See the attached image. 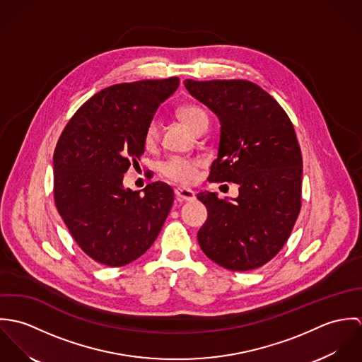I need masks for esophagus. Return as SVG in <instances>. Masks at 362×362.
I'll return each instance as SVG.
<instances>
[{
  "mask_svg": "<svg viewBox=\"0 0 362 362\" xmlns=\"http://www.w3.org/2000/svg\"><path fill=\"white\" fill-rule=\"evenodd\" d=\"M174 192H175L177 199L181 201V202H191V201H195V194H194V191H191V189H187V188H177Z\"/></svg>",
  "mask_w": 362,
  "mask_h": 362,
  "instance_id": "esophagus-1",
  "label": "esophagus"
}]
</instances>
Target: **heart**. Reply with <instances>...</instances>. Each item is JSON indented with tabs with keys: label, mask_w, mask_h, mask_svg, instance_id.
I'll list each match as a JSON object with an SVG mask.
<instances>
[{
	"label": "heart",
	"mask_w": 362,
	"mask_h": 362,
	"mask_svg": "<svg viewBox=\"0 0 362 362\" xmlns=\"http://www.w3.org/2000/svg\"><path fill=\"white\" fill-rule=\"evenodd\" d=\"M180 118L194 131L201 132L206 129L209 119L206 112L197 104H185L178 108ZM160 138V124L157 119H152L145 129V145L155 148ZM202 165V160L197 157H181L173 156L161 163L160 174L175 184L191 185L198 178V171Z\"/></svg>",
	"instance_id": "heart-1"
}]
</instances>
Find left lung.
Segmentation results:
<instances>
[{
  "mask_svg": "<svg viewBox=\"0 0 362 362\" xmlns=\"http://www.w3.org/2000/svg\"><path fill=\"white\" fill-rule=\"evenodd\" d=\"M184 83L221 125L207 181L240 187L233 202L198 194L207 209L199 245L228 270L258 269L279 254L300 214L303 156L294 127L283 107L250 81Z\"/></svg>",
  "mask_w": 362,
  "mask_h": 362,
  "instance_id": "left-lung-1",
  "label": "left lung"
}]
</instances>
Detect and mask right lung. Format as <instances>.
<instances>
[{"instance_id": "right-lung-1", "label": "right lung", "mask_w": 362, "mask_h": 362, "mask_svg": "<svg viewBox=\"0 0 362 362\" xmlns=\"http://www.w3.org/2000/svg\"><path fill=\"white\" fill-rule=\"evenodd\" d=\"M180 85L177 76L118 83L82 104L54 151V201L81 250L93 260L125 266L155 243L174 202L156 181L125 189L124 173L145 152V129Z\"/></svg>"}]
</instances>
